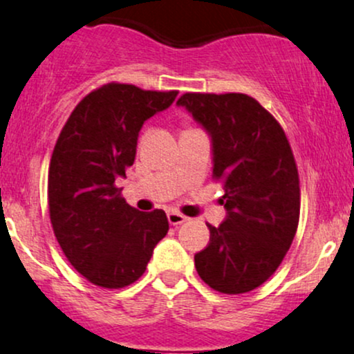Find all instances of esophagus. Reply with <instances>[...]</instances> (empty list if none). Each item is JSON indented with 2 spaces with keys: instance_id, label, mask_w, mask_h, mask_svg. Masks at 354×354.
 I'll list each match as a JSON object with an SVG mask.
<instances>
[{
  "instance_id": "1",
  "label": "esophagus",
  "mask_w": 354,
  "mask_h": 354,
  "mask_svg": "<svg viewBox=\"0 0 354 354\" xmlns=\"http://www.w3.org/2000/svg\"><path fill=\"white\" fill-rule=\"evenodd\" d=\"M186 219H188V218H186L185 214L178 213V211H169V213H168V221H169V225H173V226L181 225V223H185Z\"/></svg>"
}]
</instances>
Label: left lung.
<instances>
[{"mask_svg":"<svg viewBox=\"0 0 354 354\" xmlns=\"http://www.w3.org/2000/svg\"><path fill=\"white\" fill-rule=\"evenodd\" d=\"M213 141V178L226 219L208 225L194 254L200 278L225 295L256 290L281 265L299 223V176L290 141L270 111L243 93H185L178 100Z\"/></svg>","mask_w":354,"mask_h":354,"instance_id":"left-lung-1","label":"left lung"}]
</instances>
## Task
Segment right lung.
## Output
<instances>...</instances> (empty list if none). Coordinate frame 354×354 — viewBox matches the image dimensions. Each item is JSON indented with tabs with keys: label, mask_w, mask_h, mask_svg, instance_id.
Masks as SVG:
<instances>
[{
	"label": "right lung",
	"mask_w": 354,
	"mask_h": 354,
	"mask_svg": "<svg viewBox=\"0 0 354 354\" xmlns=\"http://www.w3.org/2000/svg\"><path fill=\"white\" fill-rule=\"evenodd\" d=\"M176 95L103 84L76 104L61 129L48 171L51 226L71 266L96 286L118 290L140 279L168 233L165 211L129 206L116 180L135 163L141 126Z\"/></svg>",
	"instance_id": "right-lung-1"
}]
</instances>
